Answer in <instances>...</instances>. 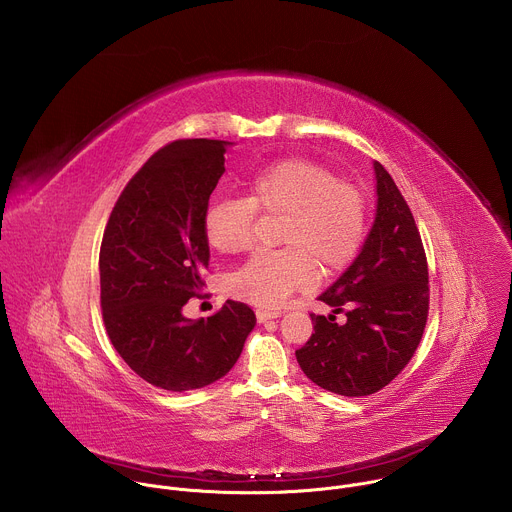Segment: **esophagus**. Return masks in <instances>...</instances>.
Here are the masks:
<instances>
[{"instance_id":"esophagus-1","label":"esophagus","mask_w":512,"mask_h":512,"mask_svg":"<svg viewBox=\"0 0 512 512\" xmlns=\"http://www.w3.org/2000/svg\"><path fill=\"white\" fill-rule=\"evenodd\" d=\"M277 318H281V312H273V310H257V320H259V322L277 320Z\"/></svg>"}]
</instances>
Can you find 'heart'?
I'll list each match as a JSON object with an SVG mask.
<instances>
[{
    "mask_svg": "<svg viewBox=\"0 0 512 512\" xmlns=\"http://www.w3.org/2000/svg\"><path fill=\"white\" fill-rule=\"evenodd\" d=\"M247 198L208 206V245L235 255L251 247L255 212L283 214L275 253H257L229 277V291L261 308H279L294 291L320 275L342 271L356 255L367 212L362 194L312 160H281L255 170L245 182Z\"/></svg>",
    "mask_w": 512,
    "mask_h": 512,
    "instance_id": "b5f03b06",
    "label": "heart"
}]
</instances>
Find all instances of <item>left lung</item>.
<instances>
[{
  "label": "left lung",
  "instance_id": "1",
  "mask_svg": "<svg viewBox=\"0 0 512 512\" xmlns=\"http://www.w3.org/2000/svg\"><path fill=\"white\" fill-rule=\"evenodd\" d=\"M375 223L350 267L318 298L346 322L312 314L314 334L296 350L318 387L364 397L389 385L411 360L429 308L427 261L413 214L391 174L373 164Z\"/></svg>",
  "mask_w": 512,
  "mask_h": 512
}]
</instances>
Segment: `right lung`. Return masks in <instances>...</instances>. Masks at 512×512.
I'll return each mask as SVG.
<instances>
[{
  "mask_svg": "<svg viewBox=\"0 0 512 512\" xmlns=\"http://www.w3.org/2000/svg\"><path fill=\"white\" fill-rule=\"evenodd\" d=\"M231 145L180 139L156 152L121 192L103 235L107 334L135 375L166 391L223 379L255 328L253 310L233 300L208 318L182 314L204 285L210 259L204 214Z\"/></svg>",
  "mask_w": 512,
  "mask_h": 512,
  "instance_id": "add662e5",
  "label": "right lung"
}]
</instances>
